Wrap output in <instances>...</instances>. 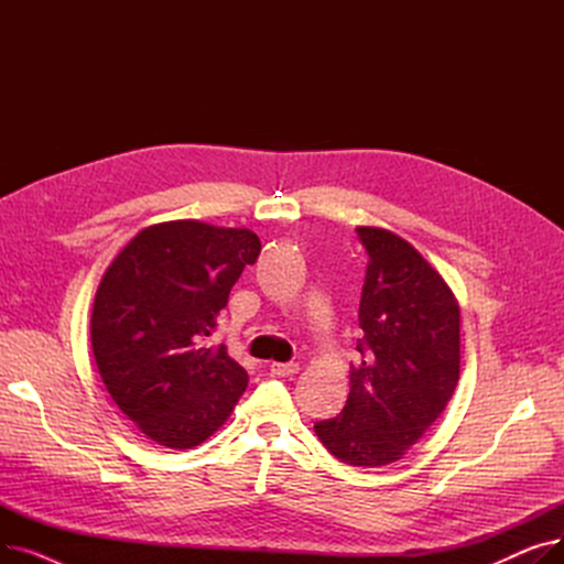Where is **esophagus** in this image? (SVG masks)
Here are the masks:
<instances>
[{"mask_svg":"<svg viewBox=\"0 0 564 564\" xmlns=\"http://www.w3.org/2000/svg\"><path fill=\"white\" fill-rule=\"evenodd\" d=\"M300 370V364H294V361H288V364H272L270 366V372L274 375V377H290V375H294Z\"/></svg>","mask_w":564,"mask_h":564,"instance_id":"obj_1","label":"esophagus"}]
</instances>
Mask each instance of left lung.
I'll return each mask as SVG.
<instances>
[{
    "label": "left lung",
    "mask_w": 564,
    "mask_h": 564,
    "mask_svg": "<svg viewBox=\"0 0 564 564\" xmlns=\"http://www.w3.org/2000/svg\"><path fill=\"white\" fill-rule=\"evenodd\" d=\"M368 253L359 304L361 364L347 404L315 434L349 466L400 459L441 416L459 379V306L434 267L391 230L359 226Z\"/></svg>",
    "instance_id": "left-lung-1"
}]
</instances>
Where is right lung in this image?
<instances>
[{
	"instance_id": "obj_1",
	"label": "right lung",
	"mask_w": 564,
	"mask_h": 564,
	"mask_svg": "<svg viewBox=\"0 0 564 564\" xmlns=\"http://www.w3.org/2000/svg\"><path fill=\"white\" fill-rule=\"evenodd\" d=\"M258 256L256 232L185 219L141 230L105 272L94 357L118 409L160 446H198L245 393L247 370L210 336Z\"/></svg>"
}]
</instances>
